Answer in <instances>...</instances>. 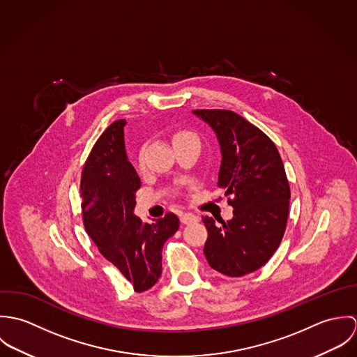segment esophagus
<instances>
[{"mask_svg": "<svg viewBox=\"0 0 357 357\" xmlns=\"http://www.w3.org/2000/svg\"><path fill=\"white\" fill-rule=\"evenodd\" d=\"M180 221L183 224H192V222H197L198 221V217L192 213H181L180 214Z\"/></svg>", "mask_w": 357, "mask_h": 357, "instance_id": "esophagus-1", "label": "esophagus"}]
</instances>
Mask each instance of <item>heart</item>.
<instances>
[{
    "label": "heart",
    "instance_id": "heart-1",
    "mask_svg": "<svg viewBox=\"0 0 357 357\" xmlns=\"http://www.w3.org/2000/svg\"><path fill=\"white\" fill-rule=\"evenodd\" d=\"M172 143L173 146L177 144H183V143H198L199 144V137L197 133L191 132V130H177L173 133L172 136ZM139 165H143V155H139Z\"/></svg>",
    "mask_w": 357,
    "mask_h": 357
}]
</instances>
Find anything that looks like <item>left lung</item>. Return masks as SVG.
<instances>
[{
    "label": "left lung",
    "instance_id": "1",
    "mask_svg": "<svg viewBox=\"0 0 357 357\" xmlns=\"http://www.w3.org/2000/svg\"><path fill=\"white\" fill-rule=\"evenodd\" d=\"M215 133L221 150L217 185L234 207L229 221L204 217L208 265L227 276L259 269L279 248L286 231L290 185L273 142L243 116L228 109H194Z\"/></svg>",
    "mask_w": 357,
    "mask_h": 357
}]
</instances>
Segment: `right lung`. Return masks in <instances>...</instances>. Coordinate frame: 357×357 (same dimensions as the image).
Masks as SVG:
<instances>
[{"label":"right lung","instance_id":"1","mask_svg":"<svg viewBox=\"0 0 357 357\" xmlns=\"http://www.w3.org/2000/svg\"><path fill=\"white\" fill-rule=\"evenodd\" d=\"M125 119L112 122L89 153L81 177L84 225L109 262L135 291L151 289L162 273V248L180 221L167 213L153 224L135 215L140 177L125 150Z\"/></svg>","mask_w":357,"mask_h":357}]
</instances>
